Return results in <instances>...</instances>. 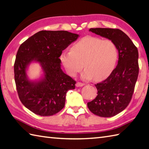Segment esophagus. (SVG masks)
Listing matches in <instances>:
<instances>
[{"mask_svg": "<svg viewBox=\"0 0 149 149\" xmlns=\"http://www.w3.org/2000/svg\"><path fill=\"white\" fill-rule=\"evenodd\" d=\"M84 85V83H81V82H77L76 83V86L77 87H80V86H83Z\"/></svg>", "mask_w": 149, "mask_h": 149, "instance_id": "1", "label": "esophagus"}]
</instances>
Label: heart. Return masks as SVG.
Wrapping results in <instances>:
<instances>
[{
  "mask_svg": "<svg viewBox=\"0 0 149 149\" xmlns=\"http://www.w3.org/2000/svg\"><path fill=\"white\" fill-rule=\"evenodd\" d=\"M118 57V49L112 40L88 36L74 44L70 50H65L61 59L71 76L76 75L84 66V79L100 81L113 72Z\"/></svg>",
  "mask_w": 149,
  "mask_h": 149,
  "instance_id": "1",
  "label": "heart"
}]
</instances>
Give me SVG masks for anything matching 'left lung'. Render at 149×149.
Instances as JSON below:
<instances>
[{
  "label": "left lung",
  "mask_w": 149,
  "mask_h": 149,
  "mask_svg": "<svg viewBox=\"0 0 149 149\" xmlns=\"http://www.w3.org/2000/svg\"><path fill=\"white\" fill-rule=\"evenodd\" d=\"M90 31L112 40L118 49V65L106 79L95 84L97 95L87 104L95 115L111 117L124 110L131 100L139 74L138 49L118 29L91 28Z\"/></svg>",
  "instance_id": "obj_1"
}]
</instances>
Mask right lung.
<instances>
[{
    "instance_id": "1",
    "label": "right lung",
    "mask_w": 149,
    "mask_h": 149,
    "mask_svg": "<svg viewBox=\"0 0 149 149\" xmlns=\"http://www.w3.org/2000/svg\"><path fill=\"white\" fill-rule=\"evenodd\" d=\"M79 35L66 31H41L22 43L14 64L15 81L23 105L40 116L55 115L65 106L67 91L76 81L61 69L62 51ZM33 61L40 63L45 77L38 83L27 79L26 68Z\"/></svg>"
}]
</instances>
